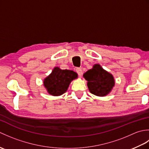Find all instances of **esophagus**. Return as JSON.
Segmentation results:
<instances>
[{
  "label": "esophagus",
  "instance_id": "obj_1",
  "mask_svg": "<svg viewBox=\"0 0 149 149\" xmlns=\"http://www.w3.org/2000/svg\"><path fill=\"white\" fill-rule=\"evenodd\" d=\"M75 71H76V72L77 73L79 76V77L82 76V75H83V71H82L81 68L77 67V68H75Z\"/></svg>",
  "mask_w": 149,
  "mask_h": 149
}]
</instances>
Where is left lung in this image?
<instances>
[{"label": "left lung", "instance_id": "obj_1", "mask_svg": "<svg viewBox=\"0 0 149 149\" xmlns=\"http://www.w3.org/2000/svg\"><path fill=\"white\" fill-rule=\"evenodd\" d=\"M88 81V87L91 93L103 97L108 94L115 85L113 75L96 64L93 68L88 70L83 75Z\"/></svg>", "mask_w": 149, "mask_h": 149}]
</instances>
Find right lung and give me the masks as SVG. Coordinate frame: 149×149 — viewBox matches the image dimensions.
Returning a JSON list of instances; mask_svg holds the SVG:
<instances>
[{"mask_svg":"<svg viewBox=\"0 0 149 149\" xmlns=\"http://www.w3.org/2000/svg\"><path fill=\"white\" fill-rule=\"evenodd\" d=\"M77 77V74L74 71L55 67L44 80V86L52 95H61L67 90L70 82Z\"/></svg>","mask_w":149,"mask_h":149,"instance_id":"right-lung-1","label":"right lung"}]
</instances>
